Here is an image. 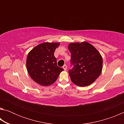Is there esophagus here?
I'll return each mask as SVG.
<instances>
[{"instance_id": "34e87169", "label": "esophagus", "mask_w": 124, "mask_h": 124, "mask_svg": "<svg viewBox=\"0 0 124 124\" xmlns=\"http://www.w3.org/2000/svg\"><path fill=\"white\" fill-rule=\"evenodd\" d=\"M63 68L64 69V70H67V66L66 64H64L63 66Z\"/></svg>"}]
</instances>
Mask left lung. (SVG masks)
Wrapping results in <instances>:
<instances>
[{"instance_id": "obj_1", "label": "left lung", "mask_w": 124, "mask_h": 124, "mask_svg": "<svg viewBox=\"0 0 124 124\" xmlns=\"http://www.w3.org/2000/svg\"><path fill=\"white\" fill-rule=\"evenodd\" d=\"M68 49L71 54V66H73L68 71L71 80L81 87L91 84L102 72L103 60L100 52L86 41L70 43Z\"/></svg>"}]
</instances>
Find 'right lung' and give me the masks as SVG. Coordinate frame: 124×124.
Here are the masks:
<instances>
[{"instance_id": "add662e5", "label": "right lung", "mask_w": 124, "mask_h": 124, "mask_svg": "<svg viewBox=\"0 0 124 124\" xmlns=\"http://www.w3.org/2000/svg\"><path fill=\"white\" fill-rule=\"evenodd\" d=\"M60 43H44L31 50L27 56L26 66L28 74L33 80L42 86L55 82L64 70L57 66L54 56Z\"/></svg>"}]
</instances>
